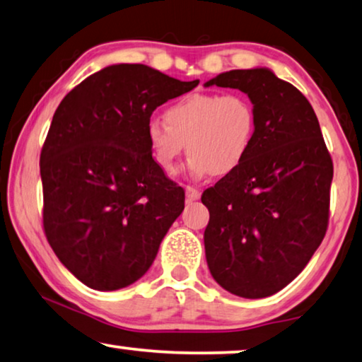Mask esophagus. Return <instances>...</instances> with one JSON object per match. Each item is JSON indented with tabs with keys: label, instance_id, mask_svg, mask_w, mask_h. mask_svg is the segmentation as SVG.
I'll return each instance as SVG.
<instances>
[{
	"label": "esophagus",
	"instance_id": "34e87169",
	"mask_svg": "<svg viewBox=\"0 0 362 362\" xmlns=\"http://www.w3.org/2000/svg\"><path fill=\"white\" fill-rule=\"evenodd\" d=\"M186 197L189 199V201H197V199L201 197V192H199L196 187L186 186Z\"/></svg>",
	"mask_w": 362,
	"mask_h": 362
}]
</instances>
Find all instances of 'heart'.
I'll return each instance as SVG.
<instances>
[{"instance_id":"1","label":"heart","mask_w":362,"mask_h":362,"mask_svg":"<svg viewBox=\"0 0 362 362\" xmlns=\"http://www.w3.org/2000/svg\"><path fill=\"white\" fill-rule=\"evenodd\" d=\"M165 122L150 119L145 135L155 163L175 175L185 148L192 176H228L248 158L258 119L253 103L240 93H197L177 99Z\"/></svg>"}]
</instances>
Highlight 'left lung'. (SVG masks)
I'll list each match as a JSON object with an SVG mask.
<instances>
[{
  "label": "left lung",
  "mask_w": 362,
  "mask_h": 362,
  "mask_svg": "<svg viewBox=\"0 0 362 362\" xmlns=\"http://www.w3.org/2000/svg\"><path fill=\"white\" fill-rule=\"evenodd\" d=\"M214 85L248 94L258 130L245 163L202 194L207 266L225 291L263 298L294 281L320 246L333 161L310 103L269 68L225 71L204 86Z\"/></svg>",
  "instance_id": "left-lung-1"
}]
</instances>
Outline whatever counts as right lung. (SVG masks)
Wrapping results in <instances>:
<instances>
[{
    "label": "right lung",
    "instance_id": "right-lung-1",
    "mask_svg": "<svg viewBox=\"0 0 362 362\" xmlns=\"http://www.w3.org/2000/svg\"><path fill=\"white\" fill-rule=\"evenodd\" d=\"M197 85L119 64L57 107L40 151L44 230L60 263L91 289L139 281L185 209V191L155 163L145 129L156 107Z\"/></svg>",
    "mask_w": 362,
    "mask_h": 362
}]
</instances>
